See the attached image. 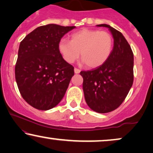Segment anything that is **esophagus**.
Listing matches in <instances>:
<instances>
[{
  "label": "esophagus",
  "instance_id": "1",
  "mask_svg": "<svg viewBox=\"0 0 153 153\" xmlns=\"http://www.w3.org/2000/svg\"><path fill=\"white\" fill-rule=\"evenodd\" d=\"M74 72H75V73H76V74H78V73H80V70L79 68H74Z\"/></svg>",
  "mask_w": 153,
  "mask_h": 153
}]
</instances>
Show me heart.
<instances>
[{"instance_id": "obj_1", "label": "heart", "mask_w": 153, "mask_h": 153, "mask_svg": "<svg viewBox=\"0 0 153 153\" xmlns=\"http://www.w3.org/2000/svg\"><path fill=\"white\" fill-rule=\"evenodd\" d=\"M113 36L105 30L82 29L71 35V40L62 38L58 49L64 59L73 64L80 56L90 68L101 66L111 55Z\"/></svg>"}]
</instances>
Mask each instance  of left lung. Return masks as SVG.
Listing matches in <instances>:
<instances>
[{
    "instance_id": "obj_1",
    "label": "left lung",
    "mask_w": 153,
    "mask_h": 153,
    "mask_svg": "<svg viewBox=\"0 0 153 153\" xmlns=\"http://www.w3.org/2000/svg\"><path fill=\"white\" fill-rule=\"evenodd\" d=\"M114 38V46L108 59L95 69L82 71V88L89 107L99 113L117 108L129 93L134 82V54L120 32L107 24Z\"/></svg>"
}]
</instances>
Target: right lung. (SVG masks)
I'll use <instances>...</instances> for the list:
<instances>
[{
	"mask_svg": "<svg viewBox=\"0 0 153 153\" xmlns=\"http://www.w3.org/2000/svg\"><path fill=\"white\" fill-rule=\"evenodd\" d=\"M75 26H41L20 42L15 65L19 92L28 104L47 111L62 101L74 75L58 49L59 40Z\"/></svg>",
	"mask_w": 153,
	"mask_h": 153,
	"instance_id": "1",
	"label": "right lung"
}]
</instances>
